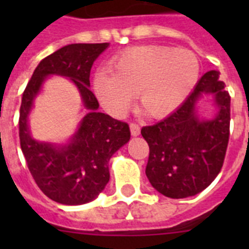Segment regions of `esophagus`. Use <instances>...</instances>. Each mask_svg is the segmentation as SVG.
<instances>
[{"instance_id": "34e87169", "label": "esophagus", "mask_w": 249, "mask_h": 249, "mask_svg": "<svg viewBox=\"0 0 249 249\" xmlns=\"http://www.w3.org/2000/svg\"><path fill=\"white\" fill-rule=\"evenodd\" d=\"M129 128H131L132 136H138L141 133V128L137 123H131V124H129Z\"/></svg>"}]
</instances>
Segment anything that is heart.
Wrapping results in <instances>:
<instances>
[{
    "label": "heart",
    "mask_w": 249,
    "mask_h": 249,
    "mask_svg": "<svg viewBox=\"0 0 249 249\" xmlns=\"http://www.w3.org/2000/svg\"><path fill=\"white\" fill-rule=\"evenodd\" d=\"M201 63L195 52L164 46H137L111 59L94 73L92 87L103 108L116 117L138 103L151 117H162L182 105L196 87Z\"/></svg>",
    "instance_id": "1"
}]
</instances>
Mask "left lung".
Wrapping results in <instances>:
<instances>
[{
  "label": "left lung",
  "instance_id": "left-lung-1",
  "mask_svg": "<svg viewBox=\"0 0 249 249\" xmlns=\"http://www.w3.org/2000/svg\"><path fill=\"white\" fill-rule=\"evenodd\" d=\"M203 94H212L217 107L212 120H201L195 112ZM230 121L231 97L219 72H206L173 113L141 129L149 146L146 175L152 187L169 198H186L206 190L223 166Z\"/></svg>",
  "mask_w": 249,
  "mask_h": 249
}]
</instances>
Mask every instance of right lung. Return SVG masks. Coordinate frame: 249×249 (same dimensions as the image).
<instances>
[{
    "instance_id": "1",
    "label": "right lung",
    "mask_w": 249,
    "mask_h": 249,
    "mask_svg": "<svg viewBox=\"0 0 249 249\" xmlns=\"http://www.w3.org/2000/svg\"><path fill=\"white\" fill-rule=\"evenodd\" d=\"M109 43H72L43 58L22 94L19 142L35 182L48 198L68 206L93 201L109 181L108 162L131 138L126 122L98 112V101L89 89L93 62ZM70 78L76 86L88 114L68 144L41 142L30 136L28 114L48 75Z\"/></svg>"
}]
</instances>
